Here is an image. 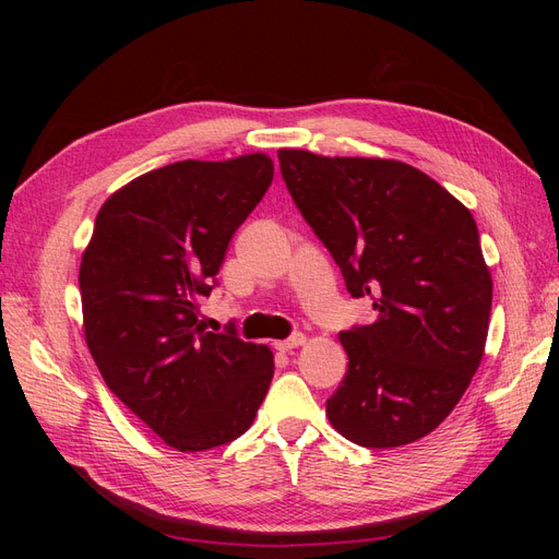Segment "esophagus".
I'll return each mask as SVG.
<instances>
[{"instance_id":"34e87169","label":"esophagus","mask_w":559,"mask_h":559,"mask_svg":"<svg viewBox=\"0 0 559 559\" xmlns=\"http://www.w3.org/2000/svg\"><path fill=\"white\" fill-rule=\"evenodd\" d=\"M306 343H308V337L302 335V333H296V335L289 337V341L275 343V349H280V352H292V349H296V347H300V345H306Z\"/></svg>"}]
</instances>
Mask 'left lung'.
I'll list each match as a JSON object with an SVG mask.
<instances>
[{"instance_id":"1","label":"left lung","mask_w":559,"mask_h":559,"mask_svg":"<svg viewBox=\"0 0 559 559\" xmlns=\"http://www.w3.org/2000/svg\"><path fill=\"white\" fill-rule=\"evenodd\" d=\"M302 218L376 321L345 331L347 373L326 417L347 441L401 448L454 411L483 361L492 275L476 218L417 167L392 158L277 151Z\"/></svg>"}]
</instances>
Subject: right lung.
I'll return each instance as SVG.
<instances>
[{"instance_id": "right-lung-1", "label": "right lung", "mask_w": 559, "mask_h": 559, "mask_svg": "<svg viewBox=\"0 0 559 559\" xmlns=\"http://www.w3.org/2000/svg\"><path fill=\"white\" fill-rule=\"evenodd\" d=\"M273 158L179 160L111 193L81 257L83 333L107 386L179 452L242 436L267 394V345L202 329L200 300L273 181Z\"/></svg>"}]
</instances>
